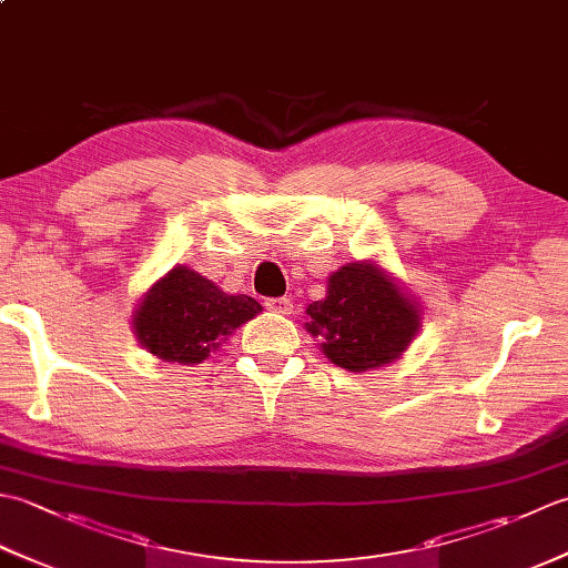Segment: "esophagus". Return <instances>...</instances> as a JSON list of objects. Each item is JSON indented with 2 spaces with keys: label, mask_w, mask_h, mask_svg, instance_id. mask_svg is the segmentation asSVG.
I'll list each match as a JSON object with an SVG mask.
<instances>
[{
  "label": "esophagus",
  "mask_w": 568,
  "mask_h": 568,
  "mask_svg": "<svg viewBox=\"0 0 568 568\" xmlns=\"http://www.w3.org/2000/svg\"><path fill=\"white\" fill-rule=\"evenodd\" d=\"M271 312H277V315H293V300L291 297H275L265 303Z\"/></svg>",
  "instance_id": "obj_1"
}]
</instances>
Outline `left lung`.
I'll return each mask as SVG.
<instances>
[{
  "instance_id": "8db88e82",
  "label": "left lung",
  "mask_w": 568,
  "mask_h": 568,
  "mask_svg": "<svg viewBox=\"0 0 568 568\" xmlns=\"http://www.w3.org/2000/svg\"><path fill=\"white\" fill-rule=\"evenodd\" d=\"M305 329L348 373L400 358L422 329V307L378 261H354L327 277V297L307 305Z\"/></svg>"
}]
</instances>
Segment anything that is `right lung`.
Wrapping results in <instances>:
<instances>
[{
	"label": "right lung",
	"instance_id": "1",
	"mask_svg": "<svg viewBox=\"0 0 568 568\" xmlns=\"http://www.w3.org/2000/svg\"><path fill=\"white\" fill-rule=\"evenodd\" d=\"M261 310L253 297L229 295L190 265H175L141 295L131 332L155 358L197 366Z\"/></svg>",
	"mask_w": 568,
	"mask_h": 568
}]
</instances>
